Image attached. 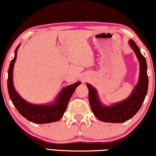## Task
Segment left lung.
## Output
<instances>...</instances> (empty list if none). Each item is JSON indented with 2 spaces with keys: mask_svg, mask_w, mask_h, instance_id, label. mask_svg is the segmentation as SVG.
<instances>
[{
  "mask_svg": "<svg viewBox=\"0 0 156 156\" xmlns=\"http://www.w3.org/2000/svg\"><path fill=\"white\" fill-rule=\"evenodd\" d=\"M131 47L136 53L140 64V75L138 84L127 99L112 107H104L98 100L96 90L89 84V102L92 112L98 120L106 122H123L133 118L143 104L148 89V76L145 58L141 53L134 41H129Z\"/></svg>",
  "mask_w": 156,
  "mask_h": 156,
  "instance_id": "8db88e82",
  "label": "left lung"
}]
</instances>
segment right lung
<instances>
[{
    "label": "right lung",
    "instance_id": "obj_1",
    "mask_svg": "<svg viewBox=\"0 0 156 156\" xmlns=\"http://www.w3.org/2000/svg\"><path fill=\"white\" fill-rule=\"evenodd\" d=\"M18 47L19 46L15 49V55L11 61L8 71L7 86L10 99L20 115H23L29 121L38 124L58 121L63 116L68 103L75 89L80 85V82L67 86L62 90L55 103L52 105H35L28 103L23 99L16 93L13 85V68L16 58Z\"/></svg>",
    "mask_w": 156,
    "mask_h": 156
}]
</instances>
